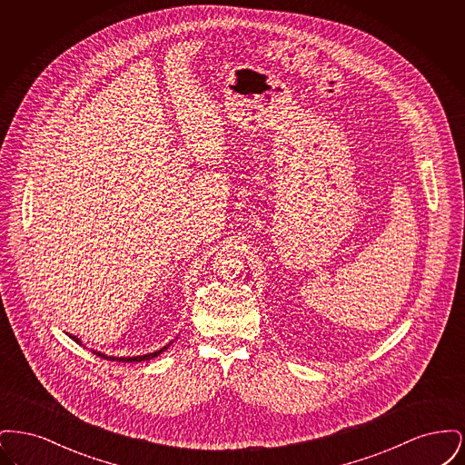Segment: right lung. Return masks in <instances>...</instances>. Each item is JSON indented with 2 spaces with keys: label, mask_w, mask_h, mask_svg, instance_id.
I'll use <instances>...</instances> for the list:
<instances>
[{
  "label": "right lung",
  "mask_w": 465,
  "mask_h": 465,
  "mask_svg": "<svg viewBox=\"0 0 465 465\" xmlns=\"http://www.w3.org/2000/svg\"><path fill=\"white\" fill-rule=\"evenodd\" d=\"M69 338L73 340V341H76V343H80L82 345V340L78 338V336H74V334H69ZM173 343V341H171ZM171 343H167L165 347H162L160 351H155V352H150V354H143V355H129V357H114V355L104 354V352H99V351H94V349H90L92 352L95 355H99V357H103V359H110V361H118V362H141V361H148V359H153L156 355L162 354V352H165L169 347H171ZM85 347V345H84Z\"/></svg>",
  "instance_id": "1"
}]
</instances>
